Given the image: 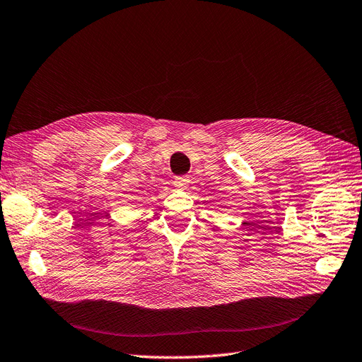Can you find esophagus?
Listing matches in <instances>:
<instances>
[{
  "label": "esophagus",
  "mask_w": 362,
  "mask_h": 362,
  "mask_svg": "<svg viewBox=\"0 0 362 362\" xmlns=\"http://www.w3.org/2000/svg\"><path fill=\"white\" fill-rule=\"evenodd\" d=\"M189 183H191V180L188 176H177L176 179H174V186H176V188L185 189V188H188Z\"/></svg>",
  "instance_id": "34e87169"
}]
</instances>
